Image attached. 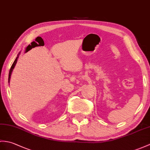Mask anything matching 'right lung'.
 <instances>
[{
  "instance_id": "1",
  "label": "right lung",
  "mask_w": 150,
  "mask_h": 150,
  "mask_svg": "<svg viewBox=\"0 0 150 150\" xmlns=\"http://www.w3.org/2000/svg\"><path fill=\"white\" fill-rule=\"evenodd\" d=\"M19 54L18 55V56H17L16 58L15 59V61L13 62V64H12V66H11V69H10V70H9V78H8V82H9V81H10V78H11V73H12V71H13V69H14V68H15V65H16V62H17V59H18V58Z\"/></svg>"
}]
</instances>
